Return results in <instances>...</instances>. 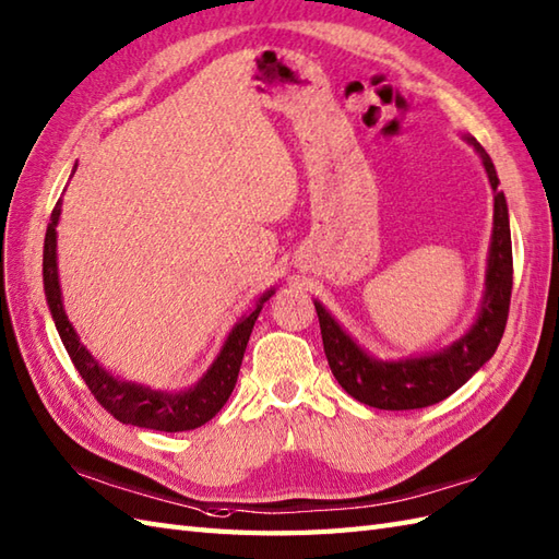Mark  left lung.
<instances>
[{
    "label": "left lung",
    "mask_w": 559,
    "mask_h": 559,
    "mask_svg": "<svg viewBox=\"0 0 559 559\" xmlns=\"http://www.w3.org/2000/svg\"><path fill=\"white\" fill-rule=\"evenodd\" d=\"M464 140L476 150L496 192L492 204V238L488 250L486 269V293L481 311L474 326L460 341L433 355L407 357L397 361H383L367 355L349 335L341 329L326 307L314 302L323 353L329 367L347 395L365 402L376 409H421L445 400L462 388L486 361L496 355L504 323L510 314L512 297V238L510 216L504 194L498 190L500 180L488 152L478 145V140L464 135Z\"/></svg>",
    "instance_id": "8db88e82"
}]
</instances>
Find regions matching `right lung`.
<instances>
[{"label":"right lung","instance_id":"right-lung-1","mask_svg":"<svg viewBox=\"0 0 559 559\" xmlns=\"http://www.w3.org/2000/svg\"><path fill=\"white\" fill-rule=\"evenodd\" d=\"M61 214V200L57 202L49 216V226L45 233V252H43V281H45V297L55 319V326L59 331V338L67 347V353L73 361L78 373L83 376L90 393L95 395L99 405L107 409L114 419L121 424H133L140 428H152V431H192L202 424L210 421L214 414L226 405L233 388L238 381V371L242 365L245 347H248L250 333L254 329V321L262 311L264 302L269 300L274 290H266L257 300V307L248 317H242L228 338L221 347L214 365L206 369L202 379L188 391L180 393H162L152 391L147 385L131 383L114 379L109 371L99 367V361L87 353L85 345L78 338L71 321L63 311L61 302V285H59V271H57V224Z\"/></svg>","mask_w":559,"mask_h":559}]
</instances>
